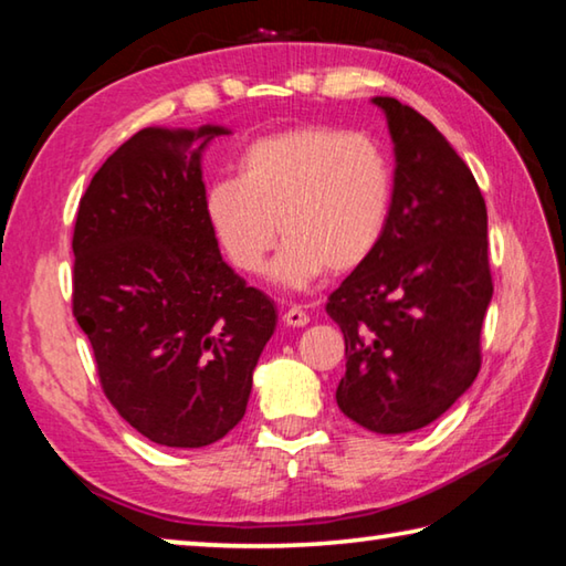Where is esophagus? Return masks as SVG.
<instances>
[{"label": "esophagus", "mask_w": 566, "mask_h": 566, "mask_svg": "<svg viewBox=\"0 0 566 566\" xmlns=\"http://www.w3.org/2000/svg\"><path fill=\"white\" fill-rule=\"evenodd\" d=\"M282 319L286 327H304V324H310V314H306L302 306H290V310L284 312Z\"/></svg>", "instance_id": "esophagus-1"}]
</instances>
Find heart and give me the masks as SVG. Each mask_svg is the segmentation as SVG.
Listing matches in <instances>:
<instances>
[{
  "label": "heart",
  "mask_w": 566,
  "mask_h": 566,
  "mask_svg": "<svg viewBox=\"0 0 566 566\" xmlns=\"http://www.w3.org/2000/svg\"><path fill=\"white\" fill-rule=\"evenodd\" d=\"M395 175L367 134L296 127L249 145L239 179L209 185L205 214L234 270L260 274L284 239L274 280L304 290L322 272L347 274L385 234ZM281 229L276 230L275 224Z\"/></svg>",
  "instance_id": "heart-1"
}]
</instances>
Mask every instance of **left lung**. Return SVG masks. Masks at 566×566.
Segmentation results:
<instances>
[{
    "label": "left lung",
    "mask_w": 566,
    "mask_h": 566,
    "mask_svg": "<svg viewBox=\"0 0 566 566\" xmlns=\"http://www.w3.org/2000/svg\"><path fill=\"white\" fill-rule=\"evenodd\" d=\"M395 139V195L375 252L329 294L347 371L337 405L379 434L432 424L476 379L492 300L486 205L462 157L409 104L375 97Z\"/></svg>",
    "instance_id": "left-lung-1"
}]
</instances>
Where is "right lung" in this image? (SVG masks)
Wrapping results in <instances>:
<instances>
[{"mask_svg":"<svg viewBox=\"0 0 566 566\" xmlns=\"http://www.w3.org/2000/svg\"><path fill=\"white\" fill-rule=\"evenodd\" d=\"M214 134H134L92 177L72 234V314L102 391L161 447H207L239 424L276 327L207 222L199 157Z\"/></svg>","mask_w":566,"mask_h":566,"instance_id":"right-lung-1","label":"right lung"}]
</instances>
